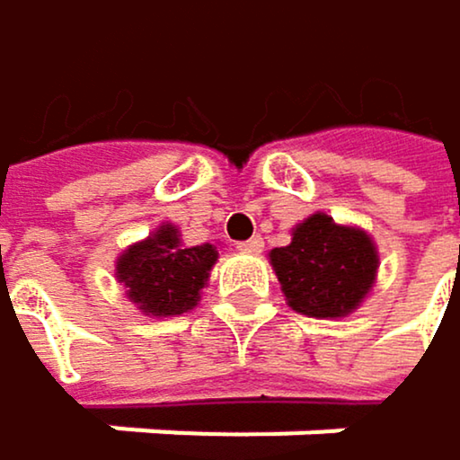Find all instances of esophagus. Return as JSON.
I'll use <instances>...</instances> for the list:
<instances>
[{
  "label": "esophagus",
  "mask_w": 460,
  "mask_h": 460,
  "mask_svg": "<svg viewBox=\"0 0 460 460\" xmlns=\"http://www.w3.org/2000/svg\"><path fill=\"white\" fill-rule=\"evenodd\" d=\"M238 249H241V252H252V255H258V252H263V238H261V235H252L249 241H241Z\"/></svg>",
  "instance_id": "esophagus-1"
}]
</instances>
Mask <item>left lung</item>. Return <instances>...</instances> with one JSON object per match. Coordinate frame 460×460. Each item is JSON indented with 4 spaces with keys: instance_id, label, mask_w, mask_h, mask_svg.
<instances>
[{
    "instance_id": "1",
    "label": "left lung",
    "mask_w": 460,
    "mask_h": 460,
    "mask_svg": "<svg viewBox=\"0 0 460 460\" xmlns=\"http://www.w3.org/2000/svg\"><path fill=\"white\" fill-rule=\"evenodd\" d=\"M271 266L296 313L340 318L359 307L373 288L378 255L367 233L313 214L293 230L288 246L271 249Z\"/></svg>"
}]
</instances>
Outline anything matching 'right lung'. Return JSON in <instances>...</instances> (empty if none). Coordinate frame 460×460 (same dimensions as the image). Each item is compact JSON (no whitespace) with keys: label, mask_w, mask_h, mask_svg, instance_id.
I'll use <instances>...</instances> for the list:
<instances>
[{"label":"right lung","mask_w":460,"mask_h":460,"mask_svg":"<svg viewBox=\"0 0 460 460\" xmlns=\"http://www.w3.org/2000/svg\"><path fill=\"white\" fill-rule=\"evenodd\" d=\"M217 263L211 243L183 246L172 225L158 227L147 241L126 249L118 261V279L142 313L167 318L191 310Z\"/></svg>","instance_id":"right-lung-1"}]
</instances>
